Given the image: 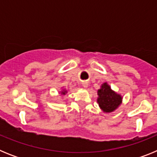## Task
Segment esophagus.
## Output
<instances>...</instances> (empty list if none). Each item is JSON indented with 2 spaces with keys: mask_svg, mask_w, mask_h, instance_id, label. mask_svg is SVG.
<instances>
[{
  "mask_svg": "<svg viewBox=\"0 0 157 157\" xmlns=\"http://www.w3.org/2000/svg\"><path fill=\"white\" fill-rule=\"evenodd\" d=\"M87 86H88V84H87L86 82H82V86L84 87V88H86Z\"/></svg>",
  "mask_w": 157,
  "mask_h": 157,
  "instance_id": "34e87169",
  "label": "esophagus"
}]
</instances>
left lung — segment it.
Instances as JSON below:
<instances>
[{"label":"left lung","instance_id":"left-lung-1","mask_svg":"<svg viewBox=\"0 0 157 157\" xmlns=\"http://www.w3.org/2000/svg\"><path fill=\"white\" fill-rule=\"evenodd\" d=\"M98 103L105 112H112L116 110L122 102V97L112 90L106 82L102 84L98 91Z\"/></svg>","mask_w":157,"mask_h":157}]
</instances>
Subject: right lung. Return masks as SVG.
Returning <instances> with one entry per match:
<instances>
[{
	"label": "right lung",
	"instance_id": "1",
	"mask_svg": "<svg viewBox=\"0 0 157 157\" xmlns=\"http://www.w3.org/2000/svg\"><path fill=\"white\" fill-rule=\"evenodd\" d=\"M66 93H67V91L63 90V91H62V92H61V94H66Z\"/></svg>",
	"mask_w": 157,
	"mask_h": 157
}]
</instances>
